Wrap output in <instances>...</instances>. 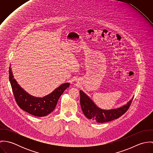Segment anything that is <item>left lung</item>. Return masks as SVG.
Returning a JSON list of instances; mask_svg holds the SVG:
<instances>
[{
  "label": "left lung",
  "mask_w": 153,
  "mask_h": 153,
  "mask_svg": "<svg viewBox=\"0 0 153 153\" xmlns=\"http://www.w3.org/2000/svg\"><path fill=\"white\" fill-rule=\"evenodd\" d=\"M79 92L80 104L84 114L88 119L100 123L109 122L120 117L129 108L133 99L132 97L126 104L118 108L104 109L98 107L92 100L82 90H80Z\"/></svg>",
  "instance_id": "8db88e82"
}]
</instances>
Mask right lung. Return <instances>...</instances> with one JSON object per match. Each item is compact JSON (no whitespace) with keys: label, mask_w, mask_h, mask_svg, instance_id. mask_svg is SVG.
<instances>
[{"label":"right lung","mask_w":153,"mask_h":153,"mask_svg":"<svg viewBox=\"0 0 153 153\" xmlns=\"http://www.w3.org/2000/svg\"><path fill=\"white\" fill-rule=\"evenodd\" d=\"M9 81L15 100L21 109L36 117H45L52 112L61 95L70 84L66 82L43 97H36L27 93L15 79L11 65L9 67Z\"/></svg>","instance_id":"right-lung-1"}]
</instances>
